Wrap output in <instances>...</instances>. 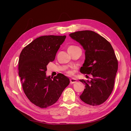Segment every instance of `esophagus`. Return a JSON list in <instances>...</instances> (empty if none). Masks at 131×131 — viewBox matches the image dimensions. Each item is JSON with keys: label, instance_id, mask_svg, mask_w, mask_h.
Wrapping results in <instances>:
<instances>
[{"label": "esophagus", "instance_id": "esophagus-1", "mask_svg": "<svg viewBox=\"0 0 131 131\" xmlns=\"http://www.w3.org/2000/svg\"><path fill=\"white\" fill-rule=\"evenodd\" d=\"M70 84H74L77 82V79H75V78H72L70 80Z\"/></svg>", "mask_w": 131, "mask_h": 131}]
</instances>
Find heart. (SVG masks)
Masks as SVG:
<instances>
[{
  "label": "heart",
  "mask_w": 131,
  "mask_h": 131,
  "mask_svg": "<svg viewBox=\"0 0 131 131\" xmlns=\"http://www.w3.org/2000/svg\"><path fill=\"white\" fill-rule=\"evenodd\" d=\"M75 47V46H70V47H69V48H70V47ZM67 73H68V74H69V75H70V74H72V72H70V71H69V72H68Z\"/></svg>",
  "instance_id": "heart-1"
}]
</instances>
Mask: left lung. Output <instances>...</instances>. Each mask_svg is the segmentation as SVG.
Returning <instances> with one entry per match:
<instances>
[{"label":"left lung","instance_id":"8db88e82","mask_svg":"<svg viewBox=\"0 0 131 131\" xmlns=\"http://www.w3.org/2000/svg\"><path fill=\"white\" fill-rule=\"evenodd\" d=\"M69 37L85 50V59L80 72L91 74L89 80L80 79L85 89L81 100L91 105H100L106 101L114 88L118 62L112 45L99 34L91 30L78 31Z\"/></svg>","mask_w":131,"mask_h":131}]
</instances>
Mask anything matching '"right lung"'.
Returning a JSON list of instances; mask_svg holds the SVG:
<instances>
[{
	"instance_id": "obj_1",
	"label": "right lung",
	"mask_w": 131,
	"mask_h": 131,
	"mask_svg": "<svg viewBox=\"0 0 131 131\" xmlns=\"http://www.w3.org/2000/svg\"><path fill=\"white\" fill-rule=\"evenodd\" d=\"M66 36L45 35L37 38L23 49L18 61V74L29 100L40 108L54 104L69 83L61 73L47 76V65L53 62Z\"/></svg>"
}]
</instances>
